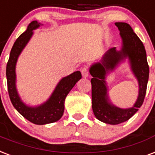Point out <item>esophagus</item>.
<instances>
[{
	"instance_id": "obj_1",
	"label": "esophagus",
	"mask_w": 155,
	"mask_h": 155,
	"mask_svg": "<svg viewBox=\"0 0 155 155\" xmlns=\"http://www.w3.org/2000/svg\"><path fill=\"white\" fill-rule=\"evenodd\" d=\"M81 75H82V77L83 78H87V77L89 76V70H88V68L86 66H85L84 68H82L81 69Z\"/></svg>"
}]
</instances>
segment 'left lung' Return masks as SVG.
<instances>
[{
    "label": "left lung",
    "instance_id": "1",
    "mask_svg": "<svg viewBox=\"0 0 155 155\" xmlns=\"http://www.w3.org/2000/svg\"><path fill=\"white\" fill-rule=\"evenodd\" d=\"M122 38V48L117 51L111 48L104 54L101 61L92 64L90 74L92 86V109L99 120L110 124H118L130 119L141 107L146 95L149 79V65L142 42L128 23L116 22ZM129 58L131 69L139 81V94L136 103L130 109H123L114 106L109 102L105 78L124 58Z\"/></svg>",
    "mask_w": 155,
    "mask_h": 155
}]
</instances>
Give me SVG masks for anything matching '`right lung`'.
<instances>
[{
	"label": "right lung",
	"mask_w": 155,
	"mask_h": 155,
	"mask_svg": "<svg viewBox=\"0 0 155 155\" xmlns=\"http://www.w3.org/2000/svg\"><path fill=\"white\" fill-rule=\"evenodd\" d=\"M40 26L37 21L29 24L26 31L16 39L12 48L9 61L6 65V78L8 92L13 106L26 120L35 124H46L59 120L63 116L64 100L75 84L81 78L80 71H76L64 77L59 81L48 100L37 107L27 106L21 101L16 89V63L19 55L26 47L33 35V30Z\"/></svg>",
	"instance_id": "add662e5"
}]
</instances>
